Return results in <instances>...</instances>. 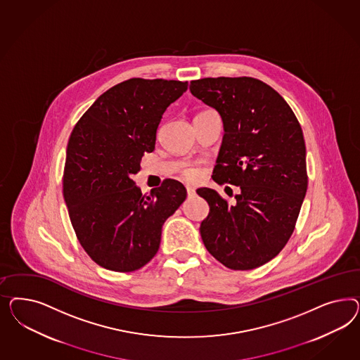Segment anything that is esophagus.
<instances>
[{
  "mask_svg": "<svg viewBox=\"0 0 360 360\" xmlns=\"http://www.w3.org/2000/svg\"><path fill=\"white\" fill-rule=\"evenodd\" d=\"M186 190H187V195H188V196L195 195V190H194V188H193V187H190V186H187V187H186Z\"/></svg>",
  "mask_w": 360,
  "mask_h": 360,
  "instance_id": "esophagus-1",
  "label": "esophagus"
}]
</instances>
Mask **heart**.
Wrapping results in <instances>:
<instances>
[{
  "label": "heart",
  "mask_w": 360,
  "mask_h": 360,
  "mask_svg": "<svg viewBox=\"0 0 360 360\" xmlns=\"http://www.w3.org/2000/svg\"><path fill=\"white\" fill-rule=\"evenodd\" d=\"M187 176H188V178L195 176V172H194V170H188V172H187Z\"/></svg>",
  "instance_id": "obj_1"
}]
</instances>
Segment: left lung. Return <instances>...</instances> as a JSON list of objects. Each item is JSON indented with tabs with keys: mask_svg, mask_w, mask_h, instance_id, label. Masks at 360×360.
Here are the masks:
<instances>
[{
	"mask_svg": "<svg viewBox=\"0 0 360 360\" xmlns=\"http://www.w3.org/2000/svg\"><path fill=\"white\" fill-rule=\"evenodd\" d=\"M190 91L223 120L212 179L240 188L233 205L212 188L196 190L210 206L200 236L229 269L259 268L290 239L306 195L301 125L283 96L255 77H205L193 80Z\"/></svg>",
	"mask_w": 360,
	"mask_h": 360,
	"instance_id": "left-lung-1",
	"label": "left lung"
}]
</instances>
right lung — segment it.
Masks as SVG:
<instances>
[{"label":"right lung","instance_id":"obj_1","mask_svg":"<svg viewBox=\"0 0 360 360\" xmlns=\"http://www.w3.org/2000/svg\"><path fill=\"white\" fill-rule=\"evenodd\" d=\"M188 83L133 77L109 88L77 121L67 145L63 196L77 240L100 266L133 272L160 248L162 226L187 195L165 179L149 195L131 179L154 150L166 108Z\"/></svg>","mask_w":360,"mask_h":360}]
</instances>
